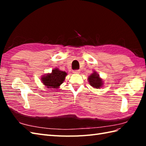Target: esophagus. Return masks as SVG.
<instances>
[{
    "mask_svg": "<svg viewBox=\"0 0 146 146\" xmlns=\"http://www.w3.org/2000/svg\"><path fill=\"white\" fill-rule=\"evenodd\" d=\"M73 73H75V74H79V73H80V70H74Z\"/></svg>",
    "mask_w": 146,
    "mask_h": 146,
    "instance_id": "1",
    "label": "esophagus"
}]
</instances>
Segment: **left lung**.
<instances>
[{"mask_svg":"<svg viewBox=\"0 0 146 146\" xmlns=\"http://www.w3.org/2000/svg\"><path fill=\"white\" fill-rule=\"evenodd\" d=\"M88 80L90 85L95 88H100L104 84L103 80L100 78L98 74L95 71L88 76Z\"/></svg>","mask_w":146,"mask_h":146,"instance_id":"obj_1","label":"left lung"}]
</instances>
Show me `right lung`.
Masks as SVG:
<instances>
[{
	"instance_id": "obj_1",
	"label": "right lung",
	"mask_w": 146,
	"mask_h": 146,
	"mask_svg": "<svg viewBox=\"0 0 146 146\" xmlns=\"http://www.w3.org/2000/svg\"><path fill=\"white\" fill-rule=\"evenodd\" d=\"M67 73L65 71H61L58 68H54L51 73L43 75L41 81L43 84L49 88H58L63 83Z\"/></svg>"
}]
</instances>
